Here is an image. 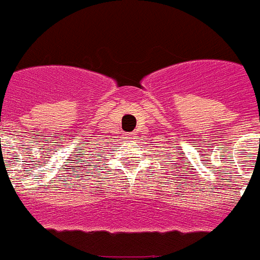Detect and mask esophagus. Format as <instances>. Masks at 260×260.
Returning <instances> with one entry per match:
<instances>
[{
    "label": "esophagus",
    "instance_id": "obj_1",
    "mask_svg": "<svg viewBox=\"0 0 260 260\" xmlns=\"http://www.w3.org/2000/svg\"><path fill=\"white\" fill-rule=\"evenodd\" d=\"M135 138H136V136H135V134H134V135H131L129 139H135Z\"/></svg>",
    "mask_w": 260,
    "mask_h": 260
}]
</instances>
